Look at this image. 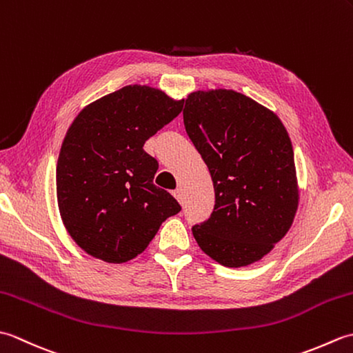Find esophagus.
Segmentation results:
<instances>
[{
    "mask_svg": "<svg viewBox=\"0 0 353 353\" xmlns=\"http://www.w3.org/2000/svg\"><path fill=\"white\" fill-rule=\"evenodd\" d=\"M172 196L177 199L179 203H183V196H182V191L181 190H174L172 191Z\"/></svg>",
    "mask_w": 353,
    "mask_h": 353,
    "instance_id": "1",
    "label": "esophagus"
}]
</instances>
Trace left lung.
<instances>
[{
  "instance_id": "obj_1",
  "label": "left lung",
  "mask_w": 353,
  "mask_h": 353,
  "mask_svg": "<svg viewBox=\"0 0 353 353\" xmlns=\"http://www.w3.org/2000/svg\"><path fill=\"white\" fill-rule=\"evenodd\" d=\"M183 103L186 133L215 190L214 211L192 235L219 264L249 265L281 241L297 211L288 133L272 110L235 91H197Z\"/></svg>"
}]
</instances>
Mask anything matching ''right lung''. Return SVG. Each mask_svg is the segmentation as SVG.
I'll use <instances>...</instances> for the list:
<instances>
[{"instance_id": "right-lung-1", "label": "right lung", "mask_w": 353, "mask_h": 353, "mask_svg": "<svg viewBox=\"0 0 353 353\" xmlns=\"http://www.w3.org/2000/svg\"><path fill=\"white\" fill-rule=\"evenodd\" d=\"M159 89L130 85L74 119L56 170L57 203L71 238L94 258L130 261L181 205L153 183L159 163L145 141L182 112Z\"/></svg>"}]
</instances>
